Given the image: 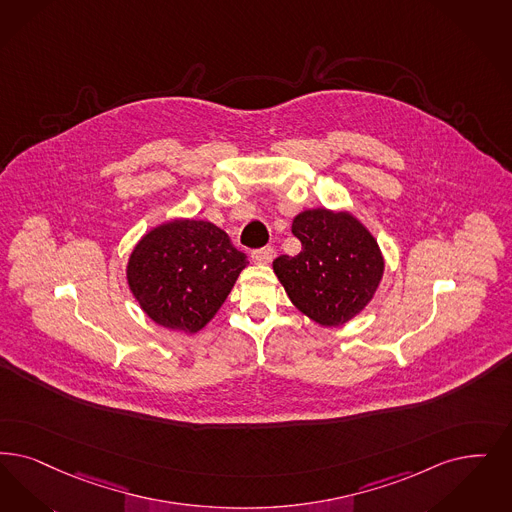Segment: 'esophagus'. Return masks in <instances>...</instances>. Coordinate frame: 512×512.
<instances>
[{"label":"esophagus","instance_id":"1","mask_svg":"<svg viewBox=\"0 0 512 512\" xmlns=\"http://www.w3.org/2000/svg\"><path fill=\"white\" fill-rule=\"evenodd\" d=\"M274 257V249L272 247H261V249H255L251 251V261L255 265H268Z\"/></svg>","mask_w":512,"mask_h":512}]
</instances>
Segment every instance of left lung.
I'll return each instance as SVG.
<instances>
[{"label": "left lung", "mask_w": 512, "mask_h": 512, "mask_svg": "<svg viewBox=\"0 0 512 512\" xmlns=\"http://www.w3.org/2000/svg\"><path fill=\"white\" fill-rule=\"evenodd\" d=\"M301 253L272 268L291 303L320 326H343L368 307L385 272L377 240L348 211L307 209L291 225Z\"/></svg>", "instance_id": "1"}]
</instances>
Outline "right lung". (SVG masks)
<instances>
[{"instance_id": "add662e5", "label": "right lung", "mask_w": 512, "mask_h": 512, "mask_svg": "<svg viewBox=\"0 0 512 512\" xmlns=\"http://www.w3.org/2000/svg\"><path fill=\"white\" fill-rule=\"evenodd\" d=\"M246 253L209 221L173 219L146 232L127 261V284L162 328L196 333L223 307Z\"/></svg>"}]
</instances>
